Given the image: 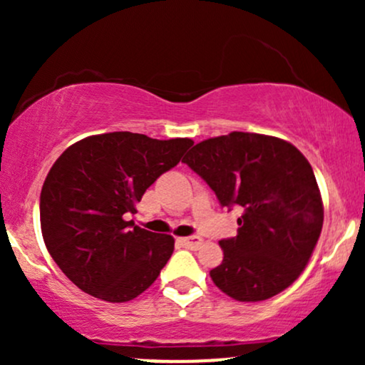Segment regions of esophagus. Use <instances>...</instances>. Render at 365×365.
Returning <instances> with one entry per match:
<instances>
[{"label":"esophagus","mask_w":365,"mask_h":365,"mask_svg":"<svg viewBox=\"0 0 365 365\" xmlns=\"http://www.w3.org/2000/svg\"><path fill=\"white\" fill-rule=\"evenodd\" d=\"M183 245L188 247V249H199L200 244H202V238L200 237H185V238H180Z\"/></svg>","instance_id":"obj_1"}]
</instances>
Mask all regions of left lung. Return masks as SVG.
Returning <instances> with one entry per match:
<instances>
[{"label": "left lung", "mask_w": 365, "mask_h": 365, "mask_svg": "<svg viewBox=\"0 0 365 365\" xmlns=\"http://www.w3.org/2000/svg\"><path fill=\"white\" fill-rule=\"evenodd\" d=\"M223 207L240 206L237 237L220 242L212 282L238 302L278 295L299 278L319 240L324 207L312 166L290 142L232 132L183 158Z\"/></svg>", "instance_id": "obj_1"}]
</instances>
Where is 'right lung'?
<instances>
[{
    "label": "right lung",
    "instance_id": "1",
    "mask_svg": "<svg viewBox=\"0 0 365 365\" xmlns=\"http://www.w3.org/2000/svg\"><path fill=\"white\" fill-rule=\"evenodd\" d=\"M192 144L111 132L75 142L56 159L41 190V232L53 261L82 292L128 302L156 282L173 237L133 226L125 215H135L144 192Z\"/></svg>",
    "mask_w": 365,
    "mask_h": 365
}]
</instances>
